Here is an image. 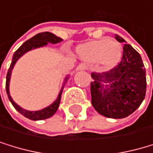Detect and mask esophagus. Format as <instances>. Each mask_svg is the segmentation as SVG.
Wrapping results in <instances>:
<instances>
[{
  "label": "esophagus",
  "mask_w": 153,
  "mask_h": 153,
  "mask_svg": "<svg viewBox=\"0 0 153 153\" xmlns=\"http://www.w3.org/2000/svg\"><path fill=\"white\" fill-rule=\"evenodd\" d=\"M86 68H87V66L85 65V64H84V63L80 64V65L77 67V70H85Z\"/></svg>",
  "instance_id": "obj_1"
}]
</instances>
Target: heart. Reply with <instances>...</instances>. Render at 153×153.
<instances>
[{"instance_id": "heart-1", "label": "heart", "mask_w": 153, "mask_h": 153, "mask_svg": "<svg viewBox=\"0 0 153 153\" xmlns=\"http://www.w3.org/2000/svg\"><path fill=\"white\" fill-rule=\"evenodd\" d=\"M78 53L88 62H100L105 67H114L122 56V48L116 41L108 38L93 40L81 45Z\"/></svg>"}]
</instances>
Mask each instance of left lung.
<instances>
[{
    "label": "left lung",
    "instance_id": "1",
    "mask_svg": "<svg viewBox=\"0 0 153 153\" xmlns=\"http://www.w3.org/2000/svg\"><path fill=\"white\" fill-rule=\"evenodd\" d=\"M115 37L118 42H125L120 36ZM91 76V102L104 117H126L145 99L146 69L140 54L129 44H124L121 61L117 67L102 73L92 72Z\"/></svg>",
    "mask_w": 153,
    "mask_h": 153
}]
</instances>
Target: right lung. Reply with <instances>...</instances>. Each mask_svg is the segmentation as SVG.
Listing matches in <instances>:
<instances>
[{
    "mask_svg": "<svg viewBox=\"0 0 153 153\" xmlns=\"http://www.w3.org/2000/svg\"><path fill=\"white\" fill-rule=\"evenodd\" d=\"M63 40L62 38L56 36L55 35L49 32H44V33H39L37 35H36L35 36H33L32 38H30L29 40L25 41L20 47L15 51V53L13 55L12 58V63L10 65V68L8 69V72L6 75V84H5V88H6V93L9 100L11 102V103L13 104V106L15 107L18 112H19L21 115H23L25 117L29 118V120H46V118H49L51 116H53L55 114V112L57 111L58 107H59L60 104V100H61V95H62V91L64 85L62 87V89L58 95L57 99L55 100V102L51 103L50 106L46 107L44 109H41L39 111H27L23 108H21L20 106H19L16 102H14L13 99L10 96V93H9V82H10V78H11V73H12V69L15 66L16 62L19 59V58L22 56L24 53H26L27 51H29L31 50L36 49V48H40L43 47V46H46L48 43H53V44H56L59 43ZM68 77H66L65 82H64V85L67 82Z\"/></svg>",
    "mask_w": 153,
    "mask_h": 153,
    "instance_id": "obj_1",
    "label": "right lung"
}]
</instances>
